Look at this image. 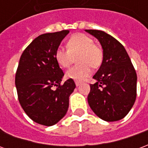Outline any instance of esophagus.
Returning <instances> with one entry per match:
<instances>
[{"mask_svg":"<svg viewBox=\"0 0 148 148\" xmlns=\"http://www.w3.org/2000/svg\"><path fill=\"white\" fill-rule=\"evenodd\" d=\"M81 82H75V85L77 86H80Z\"/></svg>","mask_w":148,"mask_h":148,"instance_id":"34e87169","label":"esophagus"}]
</instances>
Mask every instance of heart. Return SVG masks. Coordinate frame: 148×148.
Instances as JSON below:
<instances>
[{
	"label": "heart",
	"instance_id": "b5f03b06",
	"mask_svg": "<svg viewBox=\"0 0 148 148\" xmlns=\"http://www.w3.org/2000/svg\"><path fill=\"white\" fill-rule=\"evenodd\" d=\"M67 49L58 47L55 53V58L62 67L70 66L76 58L77 64L66 72V77L70 79L82 82L92 73L91 66L98 68L104 58L102 48L86 35L78 33L71 36L66 44Z\"/></svg>",
	"mask_w": 148,
	"mask_h": 148
}]
</instances>
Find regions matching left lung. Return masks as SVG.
I'll return each mask as SVG.
<instances>
[{"label":"left lung","mask_w":148,"mask_h":148,"mask_svg":"<svg viewBox=\"0 0 148 148\" xmlns=\"http://www.w3.org/2000/svg\"><path fill=\"white\" fill-rule=\"evenodd\" d=\"M99 40L104 58L90 84L88 103L104 121H120L129 112L136 98L137 76L124 46L99 30H86Z\"/></svg>","instance_id":"1"}]
</instances>
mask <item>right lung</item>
<instances>
[{
  "label": "right lung",
  "instance_id": "right-lung-1",
  "mask_svg": "<svg viewBox=\"0 0 148 148\" xmlns=\"http://www.w3.org/2000/svg\"><path fill=\"white\" fill-rule=\"evenodd\" d=\"M68 30L40 35L34 39L20 58L15 83L18 100L29 117L45 126H51L64 116L69 97L75 89L73 79L61 84L64 75L55 53Z\"/></svg>",
  "mask_w": 148,
  "mask_h": 148
}]
</instances>
